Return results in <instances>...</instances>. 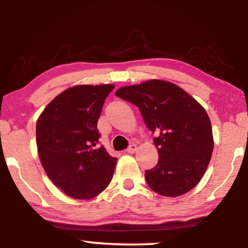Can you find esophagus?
Wrapping results in <instances>:
<instances>
[{
	"instance_id": "1",
	"label": "esophagus",
	"mask_w": 248,
	"mask_h": 248,
	"mask_svg": "<svg viewBox=\"0 0 248 248\" xmlns=\"http://www.w3.org/2000/svg\"><path fill=\"white\" fill-rule=\"evenodd\" d=\"M137 149H138V146H137V144H131L129 146V148L127 149V152L129 153V154H132V153H134L137 151Z\"/></svg>"
}]
</instances>
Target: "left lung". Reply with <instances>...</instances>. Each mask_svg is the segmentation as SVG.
<instances>
[{
    "mask_svg": "<svg viewBox=\"0 0 248 248\" xmlns=\"http://www.w3.org/2000/svg\"><path fill=\"white\" fill-rule=\"evenodd\" d=\"M116 95L139 107L148 128L159 133L154 138L158 163L145 171L151 189L178 197L196 187L215 144L205 109L182 87L163 79L120 87Z\"/></svg>",
    "mask_w": 248,
    "mask_h": 248,
    "instance_id": "obj_1",
    "label": "left lung"
}]
</instances>
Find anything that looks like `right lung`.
<instances>
[{"label": "right lung", "instance_id": "right-lung-1", "mask_svg": "<svg viewBox=\"0 0 248 248\" xmlns=\"http://www.w3.org/2000/svg\"><path fill=\"white\" fill-rule=\"evenodd\" d=\"M112 84L75 85L56 96L36 124L39 158L50 180L73 199L97 197L110 183L117 158L96 148L97 121Z\"/></svg>", "mask_w": 248, "mask_h": 248}]
</instances>
